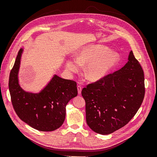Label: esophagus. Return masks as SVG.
<instances>
[{
  "label": "esophagus",
  "instance_id": "34e87169",
  "mask_svg": "<svg viewBox=\"0 0 157 157\" xmlns=\"http://www.w3.org/2000/svg\"><path fill=\"white\" fill-rule=\"evenodd\" d=\"M77 89H78V92L79 94H81V91H82V87L80 85H78L77 86Z\"/></svg>",
  "mask_w": 157,
  "mask_h": 157
}]
</instances>
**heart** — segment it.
Segmentation results:
<instances>
[{
  "label": "heart",
  "instance_id": "1",
  "mask_svg": "<svg viewBox=\"0 0 157 157\" xmlns=\"http://www.w3.org/2000/svg\"><path fill=\"white\" fill-rule=\"evenodd\" d=\"M107 48L92 46L83 49L76 57L75 61L67 60L66 67L71 72H77L80 66L88 65L85 75L91 81H98L108 73L118 63V56Z\"/></svg>",
  "mask_w": 157,
  "mask_h": 157
}]
</instances>
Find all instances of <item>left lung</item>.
<instances>
[{"mask_svg":"<svg viewBox=\"0 0 157 157\" xmlns=\"http://www.w3.org/2000/svg\"><path fill=\"white\" fill-rule=\"evenodd\" d=\"M86 120L94 132L111 134L125 125L140 108L145 95L144 74L131 51L124 67L83 88Z\"/></svg>","mask_w":157,"mask_h":157,"instance_id":"left-lung-1","label":"left lung"}]
</instances>
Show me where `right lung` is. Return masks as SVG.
I'll return each instance as SVG.
<instances>
[{
  "mask_svg": "<svg viewBox=\"0 0 157 157\" xmlns=\"http://www.w3.org/2000/svg\"><path fill=\"white\" fill-rule=\"evenodd\" d=\"M22 52L20 49L17 53L9 75V89L13 109L21 120L38 131L56 130L65 121L66 105L77 96L76 82L55 75L40 93L25 92L17 79Z\"/></svg>",
  "mask_w": 157,
  "mask_h": 157,
  "instance_id": "right-lung-1",
  "label": "right lung"
}]
</instances>
